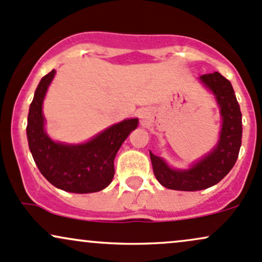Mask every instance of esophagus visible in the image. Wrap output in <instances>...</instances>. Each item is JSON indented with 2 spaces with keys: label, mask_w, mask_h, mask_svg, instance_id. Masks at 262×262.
<instances>
[{
  "label": "esophagus",
  "mask_w": 262,
  "mask_h": 262,
  "mask_svg": "<svg viewBox=\"0 0 262 262\" xmlns=\"http://www.w3.org/2000/svg\"><path fill=\"white\" fill-rule=\"evenodd\" d=\"M140 117H141V118H144V116H143V114H140Z\"/></svg>",
  "instance_id": "esophagus-1"
}]
</instances>
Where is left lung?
I'll use <instances>...</instances> for the list:
<instances>
[{
	"mask_svg": "<svg viewBox=\"0 0 262 262\" xmlns=\"http://www.w3.org/2000/svg\"><path fill=\"white\" fill-rule=\"evenodd\" d=\"M201 80L215 95L223 117L221 140L212 152L189 170L170 169L166 162L150 152L152 170L164 187L177 191H201L214 186L233 169L242 146V112L230 81L219 73L207 74Z\"/></svg>",
	"mask_w": 262,
	"mask_h": 262,
	"instance_id": "left-lung-1",
	"label": "left lung"
}]
</instances>
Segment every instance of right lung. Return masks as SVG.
<instances>
[{
    "instance_id": "obj_1",
    "label": "right lung",
    "mask_w": 262,
    "mask_h": 262,
    "mask_svg": "<svg viewBox=\"0 0 262 262\" xmlns=\"http://www.w3.org/2000/svg\"><path fill=\"white\" fill-rule=\"evenodd\" d=\"M55 70L40 80L28 113L27 138L39 171L52 185L74 193L106 188L114 176V158L123 141L138 127V119H125L81 145L55 143L44 132V96Z\"/></svg>"
}]
</instances>
